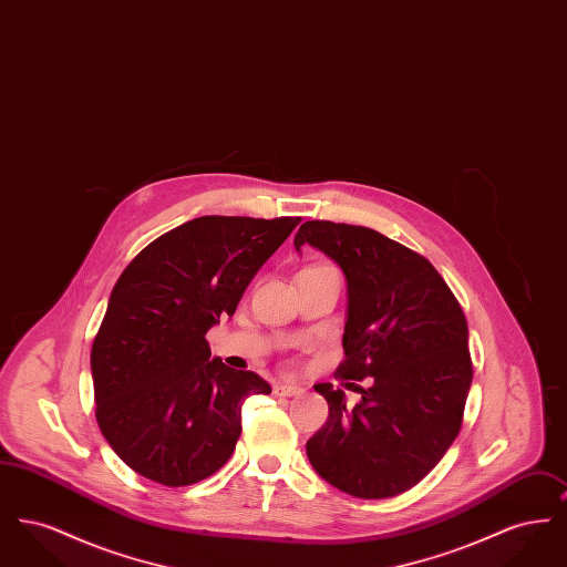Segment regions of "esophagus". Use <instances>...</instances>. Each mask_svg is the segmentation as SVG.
Here are the masks:
<instances>
[{"mask_svg":"<svg viewBox=\"0 0 567 567\" xmlns=\"http://www.w3.org/2000/svg\"><path fill=\"white\" fill-rule=\"evenodd\" d=\"M274 393H276V395H282V398H296V395L303 393V386L293 384V382H278V384L274 386Z\"/></svg>","mask_w":567,"mask_h":567,"instance_id":"obj_1","label":"esophagus"}]
</instances>
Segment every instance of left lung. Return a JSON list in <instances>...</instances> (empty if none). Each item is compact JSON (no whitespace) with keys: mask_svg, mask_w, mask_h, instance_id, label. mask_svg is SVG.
I'll use <instances>...</instances> for the list:
<instances>
[{"mask_svg":"<svg viewBox=\"0 0 567 567\" xmlns=\"http://www.w3.org/2000/svg\"><path fill=\"white\" fill-rule=\"evenodd\" d=\"M347 278L344 361L338 377L370 378L361 402L323 382L327 423L306 442L315 472L361 499L421 483L457 437L472 384L467 323L432 264L368 227L308 220L293 238ZM354 386V382H347Z\"/></svg>","mask_w":567,"mask_h":567,"instance_id":"8db88e82","label":"left lung"}]
</instances>
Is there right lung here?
I'll return each instance as SVG.
<instances>
[{
  "label": "right lung",
  "instance_id": "1",
  "mask_svg": "<svg viewBox=\"0 0 567 567\" xmlns=\"http://www.w3.org/2000/svg\"><path fill=\"white\" fill-rule=\"evenodd\" d=\"M297 223L199 216L148 244L116 280L91 351L95 416L140 476L165 486L208 478L236 449L244 400L271 393L213 357L206 333L234 317Z\"/></svg>",
  "mask_w": 567,
  "mask_h": 567
}]
</instances>
